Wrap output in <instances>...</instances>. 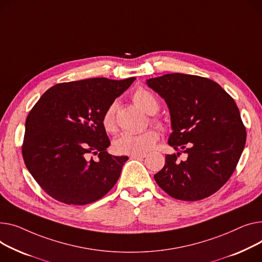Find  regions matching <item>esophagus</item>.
Returning a JSON list of instances; mask_svg holds the SVG:
<instances>
[{
  "label": "esophagus",
  "instance_id": "esophagus-1",
  "mask_svg": "<svg viewBox=\"0 0 262 262\" xmlns=\"http://www.w3.org/2000/svg\"><path fill=\"white\" fill-rule=\"evenodd\" d=\"M146 157V154H136V155H130L132 159H143Z\"/></svg>",
  "mask_w": 262,
  "mask_h": 262
}]
</instances>
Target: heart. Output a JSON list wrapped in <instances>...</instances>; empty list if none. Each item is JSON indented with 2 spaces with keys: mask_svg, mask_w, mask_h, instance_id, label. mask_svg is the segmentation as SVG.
I'll return each instance as SVG.
<instances>
[{
  "mask_svg": "<svg viewBox=\"0 0 262 262\" xmlns=\"http://www.w3.org/2000/svg\"><path fill=\"white\" fill-rule=\"evenodd\" d=\"M133 101L138 107L146 114H155L159 110V102L157 98L145 89H138L133 95ZM152 122L161 125L162 122L158 118H152ZM102 126L106 133L117 132L116 103L104 111L101 118ZM159 140V133L155 128H148L140 134H122L114 142V150L120 155L144 154L150 150Z\"/></svg>",
  "mask_w": 262,
  "mask_h": 262,
  "instance_id": "obj_1",
  "label": "heart"
}]
</instances>
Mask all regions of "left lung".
Here are the masks:
<instances>
[{
  "label": "left lung",
  "instance_id": "8db88e82",
  "mask_svg": "<svg viewBox=\"0 0 262 262\" xmlns=\"http://www.w3.org/2000/svg\"><path fill=\"white\" fill-rule=\"evenodd\" d=\"M170 113L166 155L154 176L170 197L197 201L213 195L232 176L246 145L247 132L234 99L215 81L193 75L167 74L146 81ZM183 152L187 159L178 157Z\"/></svg>",
  "mask_w": 262,
  "mask_h": 262
}]
</instances>
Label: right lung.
<instances>
[{"label": "right lung", "instance_id": "1", "mask_svg": "<svg viewBox=\"0 0 262 262\" xmlns=\"http://www.w3.org/2000/svg\"><path fill=\"white\" fill-rule=\"evenodd\" d=\"M135 80L93 78L60 83L50 87L29 112L23 159L51 198L85 205L105 196L117 183L128 157L106 151L111 141L101 118Z\"/></svg>", "mask_w": 262, "mask_h": 262}]
</instances>
